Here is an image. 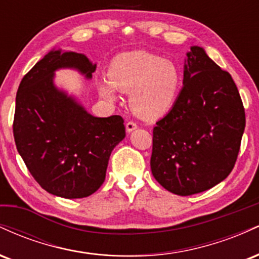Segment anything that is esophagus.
Wrapping results in <instances>:
<instances>
[{
  "instance_id": "1",
  "label": "esophagus",
  "mask_w": 259,
  "mask_h": 259,
  "mask_svg": "<svg viewBox=\"0 0 259 259\" xmlns=\"http://www.w3.org/2000/svg\"><path fill=\"white\" fill-rule=\"evenodd\" d=\"M136 127H138V125H136V123H134V121H127L126 125H125V129H126L127 133L134 132V130H135Z\"/></svg>"
}]
</instances>
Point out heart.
<instances>
[{
    "mask_svg": "<svg viewBox=\"0 0 259 259\" xmlns=\"http://www.w3.org/2000/svg\"><path fill=\"white\" fill-rule=\"evenodd\" d=\"M181 70L175 62L154 53L123 52L109 64L108 80L99 81L103 99L114 101L117 91L129 94L134 114L144 120H157L173 108L181 89Z\"/></svg>",
    "mask_w": 259,
    "mask_h": 259,
    "instance_id": "1",
    "label": "heart"
}]
</instances>
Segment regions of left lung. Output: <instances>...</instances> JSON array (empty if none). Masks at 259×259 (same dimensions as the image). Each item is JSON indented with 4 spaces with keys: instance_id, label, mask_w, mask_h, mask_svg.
Wrapping results in <instances>:
<instances>
[{
    "instance_id": "8db88e82",
    "label": "left lung",
    "mask_w": 259,
    "mask_h": 259,
    "mask_svg": "<svg viewBox=\"0 0 259 259\" xmlns=\"http://www.w3.org/2000/svg\"><path fill=\"white\" fill-rule=\"evenodd\" d=\"M184 64L177 102L153 127L151 170L179 196L203 192L233 170L246 118L236 85L200 46Z\"/></svg>"
}]
</instances>
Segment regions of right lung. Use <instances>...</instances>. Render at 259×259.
Returning a JSON list of instances; mask_svg holds the SVG:
<instances>
[{
	"instance_id": "obj_1",
	"label": "right lung",
	"mask_w": 259,
	"mask_h": 259,
	"mask_svg": "<svg viewBox=\"0 0 259 259\" xmlns=\"http://www.w3.org/2000/svg\"><path fill=\"white\" fill-rule=\"evenodd\" d=\"M63 68L92 78L96 64L82 53L52 50L25 74L16 97L13 135L38 185L63 198L88 197L106 178L113 148L125 138L120 115L94 117L55 85Z\"/></svg>"
}]
</instances>
